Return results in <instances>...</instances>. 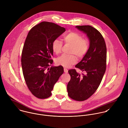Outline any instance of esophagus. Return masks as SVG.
<instances>
[{"label": "esophagus", "instance_id": "esophagus-1", "mask_svg": "<svg viewBox=\"0 0 128 128\" xmlns=\"http://www.w3.org/2000/svg\"><path fill=\"white\" fill-rule=\"evenodd\" d=\"M64 72L66 73H67L68 72V70L66 68H64Z\"/></svg>", "mask_w": 128, "mask_h": 128}]
</instances>
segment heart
<instances>
[{
  "label": "heart",
  "mask_w": 128,
  "mask_h": 128,
  "mask_svg": "<svg viewBox=\"0 0 128 128\" xmlns=\"http://www.w3.org/2000/svg\"><path fill=\"white\" fill-rule=\"evenodd\" d=\"M63 40L65 44L71 46L70 54L76 55L77 58H82L87 53L89 48V42L88 40L84 39L82 36L79 33L71 32L63 37ZM62 43L58 39L54 40L52 43V49L56 54L61 52ZM76 62V58L73 55L63 54L56 59V63L67 67Z\"/></svg>",
  "instance_id": "heart-1"
}]
</instances>
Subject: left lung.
Here are the masks:
<instances>
[{
    "mask_svg": "<svg viewBox=\"0 0 128 128\" xmlns=\"http://www.w3.org/2000/svg\"><path fill=\"white\" fill-rule=\"evenodd\" d=\"M76 28L86 34L90 42L88 50L82 60L75 66L84 73L75 69L68 72L71 80L67 84L69 96L77 101H84L90 97L98 88L106 70V46L100 32L90 26Z\"/></svg>",
    "mask_w": 128,
    "mask_h": 128,
    "instance_id": "left-lung-1",
    "label": "left lung"
}]
</instances>
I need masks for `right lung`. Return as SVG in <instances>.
<instances>
[{"instance_id": "1", "label": "right lung", "mask_w": 128, "mask_h": 128, "mask_svg": "<svg viewBox=\"0 0 128 128\" xmlns=\"http://www.w3.org/2000/svg\"><path fill=\"white\" fill-rule=\"evenodd\" d=\"M65 28L54 23L42 22L29 31L23 46L21 62L27 86L36 97L44 99L51 95L54 85L64 73L62 66H53V41Z\"/></svg>"}]
</instances>
